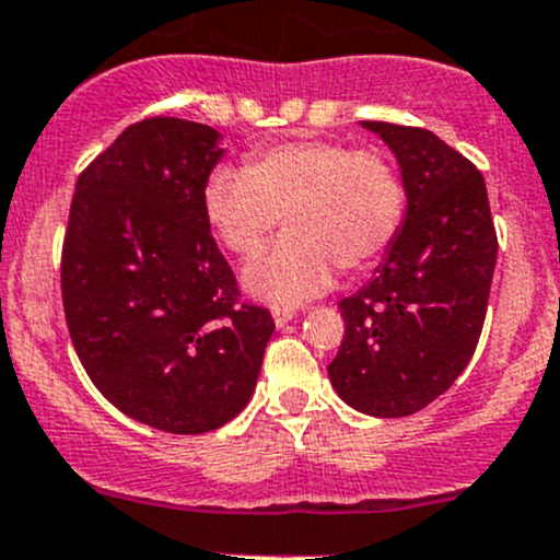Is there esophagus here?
<instances>
[{"label": "esophagus", "mask_w": 560, "mask_h": 560, "mask_svg": "<svg viewBox=\"0 0 560 560\" xmlns=\"http://www.w3.org/2000/svg\"><path fill=\"white\" fill-rule=\"evenodd\" d=\"M273 319H276V325L279 327H284L287 322H292L295 319V308H273Z\"/></svg>", "instance_id": "esophagus-1"}]
</instances>
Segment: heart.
Returning <instances> with one entry per match:
<instances>
[{"label": "heart", "instance_id": "b5f03b06", "mask_svg": "<svg viewBox=\"0 0 560 560\" xmlns=\"http://www.w3.org/2000/svg\"><path fill=\"white\" fill-rule=\"evenodd\" d=\"M406 186L382 149L290 140L257 151L244 171H213L202 186L208 224L235 257H257L284 217L273 254L246 270L254 295L295 306L343 276L374 268L404 222Z\"/></svg>", "mask_w": 560, "mask_h": 560}]
</instances>
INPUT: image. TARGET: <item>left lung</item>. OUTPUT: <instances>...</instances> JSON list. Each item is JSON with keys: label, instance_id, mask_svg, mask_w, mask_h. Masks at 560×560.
Returning a JSON list of instances; mask_svg holds the SVG:
<instances>
[{"label": "left lung", "instance_id": "left-lung-1", "mask_svg": "<svg viewBox=\"0 0 560 560\" xmlns=\"http://www.w3.org/2000/svg\"><path fill=\"white\" fill-rule=\"evenodd\" d=\"M398 156L406 219L376 276L338 303L332 387L371 417H406L447 393L477 349L495 238L482 173L422 127L363 121Z\"/></svg>", "mask_w": 560, "mask_h": 560}]
</instances>
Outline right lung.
Segmentation results:
<instances>
[{"label":"right lung","instance_id":"1","mask_svg":"<svg viewBox=\"0 0 560 560\" xmlns=\"http://www.w3.org/2000/svg\"><path fill=\"white\" fill-rule=\"evenodd\" d=\"M206 124L151 116L78 175L61 303L94 387L132 420L208 433L252 398L273 316L241 298L202 211L222 156Z\"/></svg>","mask_w":560,"mask_h":560}]
</instances>
